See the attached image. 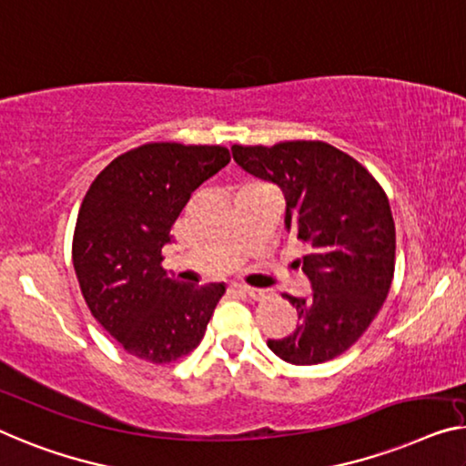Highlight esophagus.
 Here are the masks:
<instances>
[{"instance_id":"esophagus-1","label":"esophagus","mask_w":466,"mask_h":466,"mask_svg":"<svg viewBox=\"0 0 466 466\" xmlns=\"http://www.w3.org/2000/svg\"><path fill=\"white\" fill-rule=\"evenodd\" d=\"M236 290H238V293H242L245 297H251V299H255V301H259V299H263V297H266V290H261V289L236 287Z\"/></svg>"}]
</instances>
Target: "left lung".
Instances as JSON below:
<instances>
[{
  "instance_id": "8db88e82",
  "label": "left lung",
  "mask_w": 466,
  "mask_h": 466,
  "mask_svg": "<svg viewBox=\"0 0 466 466\" xmlns=\"http://www.w3.org/2000/svg\"><path fill=\"white\" fill-rule=\"evenodd\" d=\"M234 161L274 182L287 200V230L308 247L301 266L314 295H284L299 314L289 337L268 347L295 366L341 356L383 308L395 269L389 198L356 158L320 140L232 146Z\"/></svg>"
}]
</instances>
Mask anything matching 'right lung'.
Returning <instances> with one entry per match:
<instances>
[{
    "label": "right lung",
    "instance_id": "1",
    "mask_svg": "<svg viewBox=\"0 0 466 466\" xmlns=\"http://www.w3.org/2000/svg\"><path fill=\"white\" fill-rule=\"evenodd\" d=\"M228 163L226 146L150 142L89 186L73 234L75 274L92 316L131 356L167 364L203 341L226 287L173 280L161 251L192 192Z\"/></svg>",
    "mask_w": 466,
    "mask_h": 466
}]
</instances>
